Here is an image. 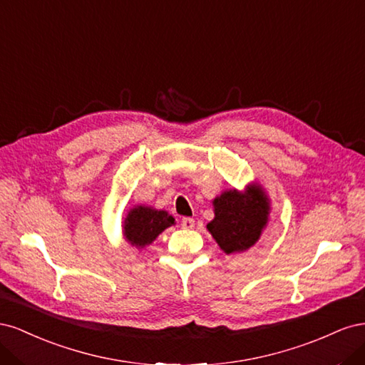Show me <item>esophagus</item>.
<instances>
[{
  "mask_svg": "<svg viewBox=\"0 0 365 365\" xmlns=\"http://www.w3.org/2000/svg\"><path fill=\"white\" fill-rule=\"evenodd\" d=\"M181 227L185 230H190L195 227V219L193 217H182L181 220Z\"/></svg>",
  "mask_w": 365,
  "mask_h": 365,
  "instance_id": "obj_1",
  "label": "esophagus"
}]
</instances>
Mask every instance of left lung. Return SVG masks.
I'll return each mask as SVG.
<instances>
[{
  "mask_svg": "<svg viewBox=\"0 0 365 365\" xmlns=\"http://www.w3.org/2000/svg\"><path fill=\"white\" fill-rule=\"evenodd\" d=\"M215 219L207 225L227 254L245 251L256 244L268 222V197L259 187L245 193L228 190L213 201Z\"/></svg>",
  "mask_w": 365,
  "mask_h": 365,
  "instance_id": "obj_1",
  "label": "left lung"
}]
</instances>
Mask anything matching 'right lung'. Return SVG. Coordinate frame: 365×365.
<instances>
[{
	"label": "right lung",
	"instance_id": "1",
	"mask_svg": "<svg viewBox=\"0 0 365 365\" xmlns=\"http://www.w3.org/2000/svg\"><path fill=\"white\" fill-rule=\"evenodd\" d=\"M175 219L163 210H153L150 207L132 208L125 220V236L130 245L145 247L152 244L160 233L173 225Z\"/></svg>",
	"mask_w": 365,
	"mask_h": 365
}]
</instances>
